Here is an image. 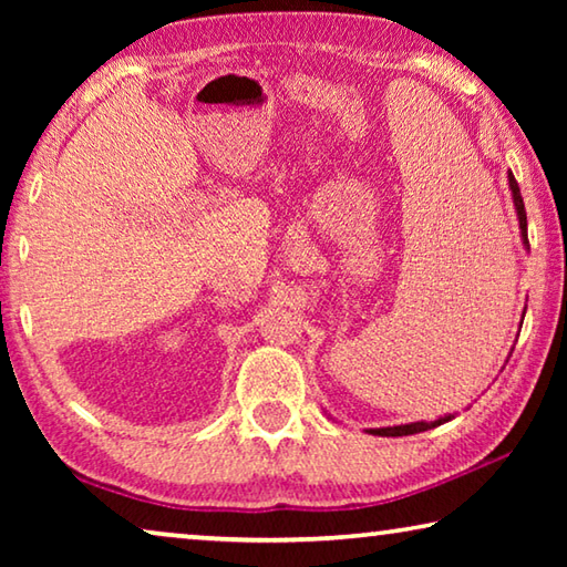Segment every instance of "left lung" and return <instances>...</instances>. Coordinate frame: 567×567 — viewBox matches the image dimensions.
I'll return each instance as SVG.
<instances>
[{
  "instance_id": "1",
  "label": "left lung",
  "mask_w": 567,
  "mask_h": 567,
  "mask_svg": "<svg viewBox=\"0 0 567 567\" xmlns=\"http://www.w3.org/2000/svg\"><path fill=\"white\" fill-rule=\"evenodd\" d=\"M507 187L513 192V205H515V215H517V225H520V237H523V245L525 249H530L527 245V215H525V205H523V195H520V187H517V182L513 177V172H507ZM525 318V312H523ZM455 415H445V417H437L433 422H425V420H417V422H408V425H392V427H370L368 433L370 435H380V437H402V435H415V433H425V430H433L437 425H443V422L453 420Z\"/></svg>"
}]
</instances>
